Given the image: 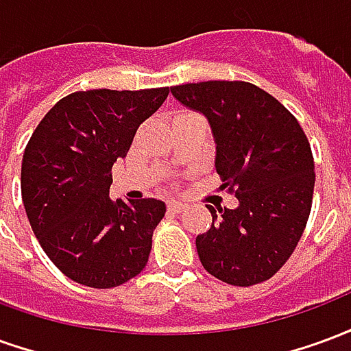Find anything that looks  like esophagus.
<instances>
[{
  "instance_id": "obj_1",
  "label": "esophagus",
  "mask_w": 351,
  "mask_h": 351,
  "mask_svg": "<svg viewBox=\"0 0 351 351\" xmlns=\"http://www.w3.org/2000/svg\"><path fill=\"white\" fill-rule=\"evenodd\" d=\"M167 210L171 214H180L184 210V205L182 203H178V201H169Z\"/></svg>"
}]
</instances>
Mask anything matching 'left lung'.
I'll return each instance as SVG.
<instances>
[{"mask_svg": "<svg viewBox=\"0 0 351 351\" xmlns=\"http://www.w3.org/2000/svg\"><path fill=\"white\" fill-rule=\"evenodd\" d=\"M171 93L206 116L221 190L237 208L206 205L210 229L197 235L201 263L231 286H254L282 269L301 241L314 193V158L304 131L271 93L243 80L180 84Z\"/></svg>", "mask_w": 351, "mask_h": 351, "instance_id": "obj_1", "label": "left lung"}]
</instances>
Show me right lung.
I'll use <instances>...</instances> for the list:
<instances>
[{"instance_id": "add662e5", "label": "right lung", "mask_w": 351, "mask_h": 351, "mask_svg": "<svg viewBox=\"0 0 351 351\" xmlns=\"http://www.w3.org/2000/svg\"><path fill=\"white\" fill-rule=\"evenodd\" d=\"M167 95L169 88L69 93L27 141L20 178L27 220L50 261L73 282L108 289L146 267L165 203L110 201V171Z\"/></svg>"}]
</instances>
